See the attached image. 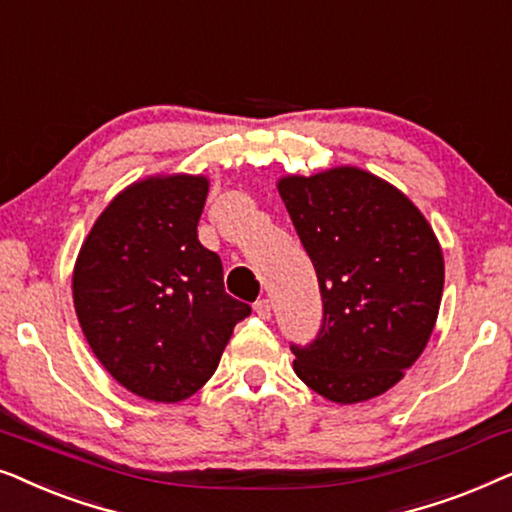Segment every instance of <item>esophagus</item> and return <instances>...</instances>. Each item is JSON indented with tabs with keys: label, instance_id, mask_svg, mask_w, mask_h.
<instances>
[{
	"label": "esophagus",
	"instance_id": "1",
	"mask_svg": "<svg viewBox=\"0 0 512 512\" xmlns=\"http://www.w3.org/2000/svg\"><path fill=\"white\" fill-rule=\"evenodd\" d=\"M254 312H256L258 317H261V319H270V314H272V303H270L268 298L256 300V303H254Z\"/></svg>",
	"mask_w": 512,
	"mask_h": 512
}]
</instances>
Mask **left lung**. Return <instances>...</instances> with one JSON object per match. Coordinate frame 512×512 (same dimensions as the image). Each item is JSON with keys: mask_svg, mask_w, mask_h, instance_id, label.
I'll list each match as a JSON object with an SVG mask.
<instances>
[{"mask_svg": "<svg viewBox=\"0 0 512 512\" xmlns=\"http://www.w3.org/2000/svg\"><path fill=\"white\" fill-rule=\"evenodd\" d=\"M296 233L317 270L324 319L293 370L333 403L394 387L419 359L443 298V251L405 195L359 167L279 179Z\"/></svg>", "mask_w": 512, "mask_h": 512, "instance_id": "obj_1", "label": "left lung"}]
</instances>
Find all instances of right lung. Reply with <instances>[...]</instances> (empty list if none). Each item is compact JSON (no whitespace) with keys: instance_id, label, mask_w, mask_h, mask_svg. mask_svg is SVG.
Wrapping results in <instances>:
<instances>
[{"instance_id":"right-lung-1","label":"right lung","mask_w":512,"mask_h":512,"mask_svg":"<svg viewBox=\"0 0 512 512\" xmlns=\"http://www.w3.org/2000/svg\"><path fill=\"white\" fill-rule=\"evenodd\" d=\"M209 181L149 177L100 214L74 265V307L111 377L156 403L193 396L251 307L223 289V265L198 240Z\"/></svg>"}]
</instances>
